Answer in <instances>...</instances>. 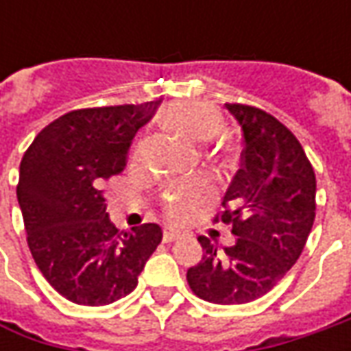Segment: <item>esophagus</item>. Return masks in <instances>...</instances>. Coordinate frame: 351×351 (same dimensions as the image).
<instances>
[{
  "instance_id": "esophagus-1",
  "label": "esophagus",
  "mask_w": 351,
  "mask_h": 351,
  "mask_svg": "<svg viewBox=\"0 0 351 351\" xmlns=\"http://www.w3.org/2000/svg\"><path fill=\"white\" fill-rule=\"evenodd\" d=\"M178 238H182V232H180V230H176V228H166V230H164V240H166V242H173V240H178Z\"/></svg>"
}]
</instances>
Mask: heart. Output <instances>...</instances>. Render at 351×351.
<instances>
[{"mask_svg": "<svg viewBox=\"0 0 351 351\" xmlns=\"http://www.w3.org/2000/svg\"><path fill=\"white\" fill-rule=\"evenodd\" d=\"M164 127L193 142H207L223 130V119L217 109L199 101L169 103L160 113ZM213 197L209 182L197 178L173 183L166 191L164 205L173 221H189Z\"/></svg>", "mask_w": 351, "mask_h": 351, "instance_id": "b5f03b06", "label": "heart"}]
</instances>
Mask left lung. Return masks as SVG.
I'll return each instance as SVG.
<instances>
[{
  "label": "left lung",
  "instance_id": "left-lung-1",
  "mask_svg": "<svg viewBox=\"0 0 351 351\" xmlns=\"http://www.w3.org/2000/svg\"><path fill=\"white\" fill-rule=\"evenodd\" d=\"M242 127L244 150L215 223L238 236L221 248L207 236L201 262L187 269L199 299L242 304L271 291L299 260L315 223L317 178L301 142L263 109L226 103Z\"/></svg>",
  "mask_w": 351,
  "mask_h": 351
}]
</instances>
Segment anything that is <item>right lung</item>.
Masks as SVG:
<instances>
[{
	"label": "right lung",
	"instance_id": "1",
	"mask_svg": "<svg viewBox=\"0 0 351 351\" xmlns=\"http://www.w3.org/2000/svg\"><path fill=\"white\" fill-rule=\"evenodd\" d=\"M156 107L75 109L43 128L23 154L17 199L27 244L45 279L72 303L103 306L128 295L162 242L154 223L115 228L103 197Z\"/></svg>",
	"mask_w": 351,
	"mask_h": 351
}]
</instances>
